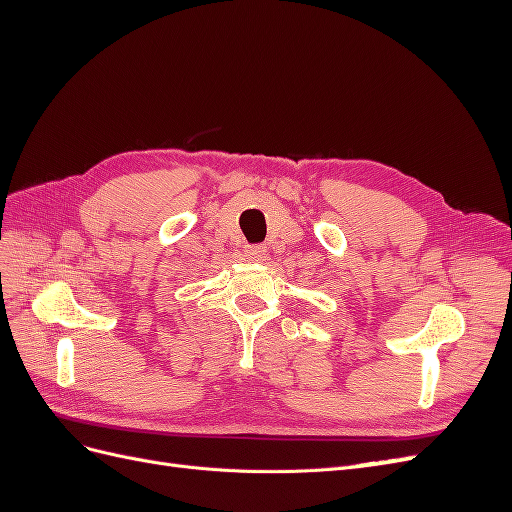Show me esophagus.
Instances as JSON below:
<instances>
[{
	"instance_id": "1",
	"label": "esophagus",
	"mask_w": 512,
	"mask_h": 512,
	"mask_svg": "<svg viewBox=\"0 0 512 512\" xmlns=\"http://www.w3.org/2000/svg\"><path fill=\"white\" fill-rule=\"evenodd\" d=\"M243 256L252 262H260L267 258V247L265 245H247L243 250Z\"/></svg>"
}]
</instances>
